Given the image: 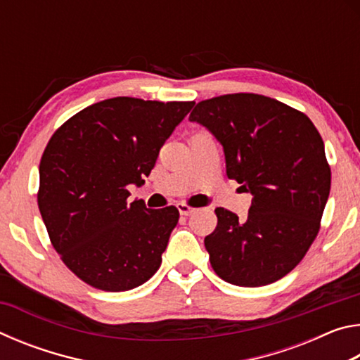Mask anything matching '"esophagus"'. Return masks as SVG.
<instances>
[{"label": "esophagus", "mask_w": 360, "mask_h": 360, "mask_svg": "<svg viewBox=\"0 0 360 360\" xmlns=\"http://www.w3.org/2000/svg\"><path fill=\"white\" fill-rule=\"evenodd\" d=\"M178 210L181 212V216H191L197 211V208H192V206H188L186 203H178Z\"/></svg>", "instance_id": "esophagus-1"}]
</instances>
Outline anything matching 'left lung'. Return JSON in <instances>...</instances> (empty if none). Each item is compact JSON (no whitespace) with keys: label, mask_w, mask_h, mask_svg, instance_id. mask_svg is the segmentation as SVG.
<instances>
[{"label":"left lung","mask_w":360,"mask_h":360,"mask_svg":"<svg viewBox=\"0 0 360 360\" xmlns=\"http://www.w3.org/2000/svg\"><path fill=\"white\" fill-rule=\"evenodd\" d=\"M188 120L216 136L227 176L252 193L245 221L216 208V230L205 238L212 270L241 288L278 281L313 245L330 193L318 129L308 115L257 94L203 100Z\"/></svg>","instance_id":"left-lung-1"}]
</instances>
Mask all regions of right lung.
Returning <instances> with one entry per match:
<instances>
[{
	"label": "right lung",
	"instance_id": "obj_1",
	"mask_svg": "<svg viewBox=\"0 0 360 360\" xmlns=\"http://www.w3.org/2000/svg\"><path fill=\"white\" fill-rule=\"evenodd\" d=\"M195 101L115 96L57 129L39 163L38 206L63 264L92 288L135 289L154 276L179 219L176 206L129 203Z\"/></svg>",
	"mask_w": 360,
	"mask_h": 360
}]
</instances>
